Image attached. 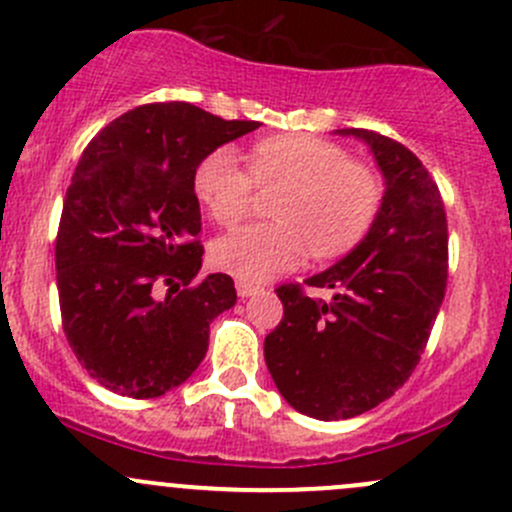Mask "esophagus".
<instances>
[{"instance_id": "34e87169", "label": "esophagus", "mask_w": 512, "mask_h": 512, "mask_svg": "<svg viewBox=\"0 0 512 512\" xmlns=\"http://www.w3.org/2000/svg\"><path fill=\"white\" fill-rule=\"evenodd\" d=\"M235 287H237V294H240L242 299L252 297V294H257L262 289L260 285H255V282H245V280H237Z\"/></svg>"}]
</instances>
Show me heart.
I'll list each match as a JSON object with an SVG mask.
<instances>
[{"mask_svg":"<svg viewBox=\"0 0 512 512\" xmlns=\"http://www.w3.org/2000/svg\"><path fill=\"white\" fill-rule=\"evenodd\" d=\"M255 188L275 190L272 223L220 237L210 250L218 270L245 282H265L292 270L304 255L332 262L369 235L384 205V175L339 143L307 133L262 138L247 151L218 146L193 170V193L213 223L232 227L255 208Z\"/></svg>","mask_w":512,"mask_h":512,"instance_id":"1","label":"heart"}]
</instances>
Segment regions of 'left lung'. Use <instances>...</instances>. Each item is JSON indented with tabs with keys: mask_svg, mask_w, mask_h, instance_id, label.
<instances>
[{
	"mask_svg": "<svg viewBox=\"0 0 512 512\" xmlns=\"http://www.w3.org/2000/svg\"><path fill=\"white\" fill-rule=\"evenodd\" d=\"M386 178L381 213L344 260L304 285L275 289L285 317L265 337L277 389L299 414L354 418L394 396L414 374L448 280V223L438 185L399 141L364 128ZM324 288L314 298L306 287Z\"/></svg>",
	"mask_w": 512,
	"mask_h": 512,
	"instance_id": "left-lung-1",
	"label": "left lung"
}]
</instances>
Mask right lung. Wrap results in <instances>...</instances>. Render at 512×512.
<instances>
[{"mask_svg":"<svg viewBox=\"0 0 512 512\" xmlns=\"http://www.w3.org/2000/svg\"><path fill=\"white\" fill-rule=\"evenodd\" d=\"M260 126L185 101L146 103L86 146L56 232V287L66 342L108 391L156 399L183 384L208 352L210 322L237 302L227 275L195 280L193 170Z\"/></svg>","mask_w":512,"mask_h":512,"instance_id":"obj_1","label":"right lung"}]
</instances>
